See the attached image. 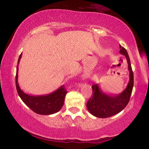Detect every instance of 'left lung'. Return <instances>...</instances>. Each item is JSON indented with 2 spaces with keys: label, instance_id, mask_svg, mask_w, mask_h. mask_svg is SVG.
<instances>
[{
  "label": "left lung",
  "instance_id": "obj_1",
  "mask_svg": "<svg viewBox=\"0 0 149 149\" xmlns=\"http://www.w3.org/2000/svg\"><path fill=\"white\" fill-rule=\"evenodd\" d=\"M120 53L125 55L128 64L130 71V80L127 88L118 95H107L100 90L98 84L92 85V95L87 103L89 112L95 117L105 118L118 113L123 111L129 102L133 85L134 76L132 69L130 59L127 50L120 45Z\"/></svg>",
  "mask_w": 149,
  "mask_h": 149
}]
</instances>
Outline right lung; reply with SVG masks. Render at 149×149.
Masks as SVG:
<instances>
[{
    "label": "right lung",
    "mask_w": 149,
    "mask_h": 149,
    "mask_svg": "<svg viewBox=\"0 0 149 149\" xmlns=\"http://www.w3.org/2000/svg\"><path fill=\"white\" fill-rule=\"evenodd\" d=\"M22 54L19 57L16 73V88L19 96L24 103L29 107L33 111L40 115H51L59 111L64 103L65 96L67 91L64 85L52 93L45 95H30L26 94L20 89L18 84V64Z\"/></svg>",
    "instance_id": "add662e5"
}]
</instances>
